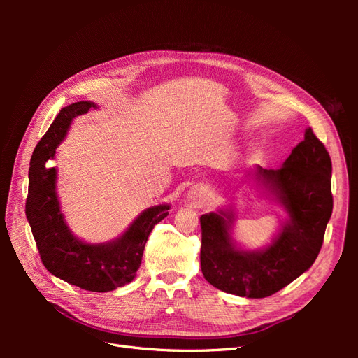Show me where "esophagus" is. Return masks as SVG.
Returning a JSON list of instances; mask_svg holds the SVG:
<instances>
[{
  "instance_id": "obj_1",
  "label": "esophagus",
  "mask_w": 358,
  "mask_h": 358,
  "mask_svg": "<svg viewBox=\"0 0 358 358\" xmlns=\"http://www.w3.org/2000/svg\"><path fill=\"white\" fill-rule=\"evenodd\" d=\"M188 200H191L194 204H197V206H203L206 201H208V194H206L199 187L191 188V191L188 192Z\"/></svg>"
}]
</instances>
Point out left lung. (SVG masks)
Returning <instances> with one entry per match:
<instances>
[{
	"instance_id": "8db88e82",
	"label": "left lung",
	"mask_w": 358,
	"mask_h": 358,
	"mask_svg": "<svg viewBox=\"0 0 358 358\" xmlns=\"http://www.w3.org/2000/svg\"><path fill=\"white\" fill-rule=\"evenodd\" d=\"M243 182H252L285 212V218L267 246L246 249L233 237L237 216L231 206L201 215V272L224 292L263 299L305 273L320 254L333 210L331 159L312 128H306L303 142L282 166H257Z\"/></svg>"
}]
</instances>
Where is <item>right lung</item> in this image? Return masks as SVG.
<instances>
[{"label":"right lung","instance_id":"obj_1","mask_svg":"<svg viewBox=\"0 0 358 358\" xmlns=\"http://www.w3.org/2000/svg\"><path fill=\"white\" fill-rule=\"evenodd\" d=\"M90 109H99V106L78 101L62 107L41 137L29 162L25 213L41 262L53 276L86 291L107 292L136 278L148 237L169 215L170 204L150 206L121 236L109 242L90 243L74 236L61 210L57 192L58 170L52 166V159L57 158V148L66 138L73 119L88 113Z\"/></svg>","mask_w":358,"mask_h":358}]
</instances>
